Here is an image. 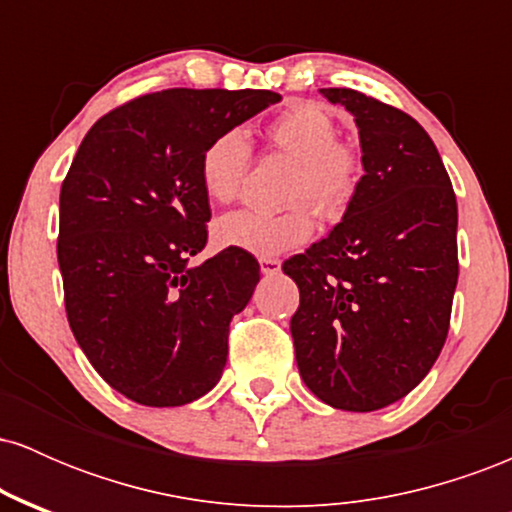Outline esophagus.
<instances>
[{"label":"esophagus","instance_id":"esophagus-1","mask_svg":"<svg viewBox=\"0 0 512 512\" xmlns=\"http://www.w3.org/2000/svg\"><path fill=\"white\" fill-rule=\"evenodd\" d=\"M260 269L264 276H274L281 272V262L276 257H260Z\"/></svg>","mask_w":512,"mask_h":512}]
</instances>
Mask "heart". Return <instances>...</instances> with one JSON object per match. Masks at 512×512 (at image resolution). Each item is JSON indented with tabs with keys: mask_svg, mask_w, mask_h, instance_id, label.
Instances as JSON below:
<instances>
[{
	"mask_svg": "<svg viewBox=\"0 0 512 512\" xmlns=\"http://www.w3.org/2000/svg\"><path fill=\"white\" fill-rule=\"evenodd\" d=\"M267 137L298 161L291 199H308L322 216H337L354 197L361 161L351 146L339 144L334 117L317 103H296L269 122ZM250 139L240 127L223 129L199 156V180L214 202L238 197L250 166ZM313 214L305 204L286 211L238 209L221 216L214 238L221 248L272 257L313 236Z\"/></svg>",
	"mask_w": 512,
	"mask_h": 512,
	"instance_id": "1",
	"label": "heart"
}]
</instances>
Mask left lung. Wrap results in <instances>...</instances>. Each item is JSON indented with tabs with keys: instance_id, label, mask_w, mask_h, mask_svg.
I'll use <instances>...</instances> for the list:
<instances>
[{
	"instance_id": "8db88e82",
	"label": "left lung",
	"mask_w": 512,
	"mask_h": 512,
	"mask_svg": "<svg viewBox=\"0 0 512 512\" xmlns=\"http://www.w3.org/2000/svg\"><path fill=\"white\" fill-rule=\"evenodd\" d=\"M320 93L354 115L363 178L330 236L284 262L301 291L291 337L317 399L375 411L426 378L448 337L457 202L414 117L354 88Z\"/></svg>"
}]
</instances>
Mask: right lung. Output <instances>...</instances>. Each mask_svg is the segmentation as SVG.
<instances>
[{"mask_svg": "<svg viewBox=\"0 0 512 512\" xmlns=\"http://www.w3.org/2000/svg\"><path fill=\"white\" fill-rule=\"evenodd\" d=\"M279 101L252 88L149 93L103 115L76 151L60 192L64 305L91 366L132 402L180 407L221 380L260 264L233 248L190 264L211 219L199 156Z\"/></svg>", "mask_w": 512, "mask_h": 512, "instance_id": "right-lung-1", "label": "right lung"}]
</instances>
